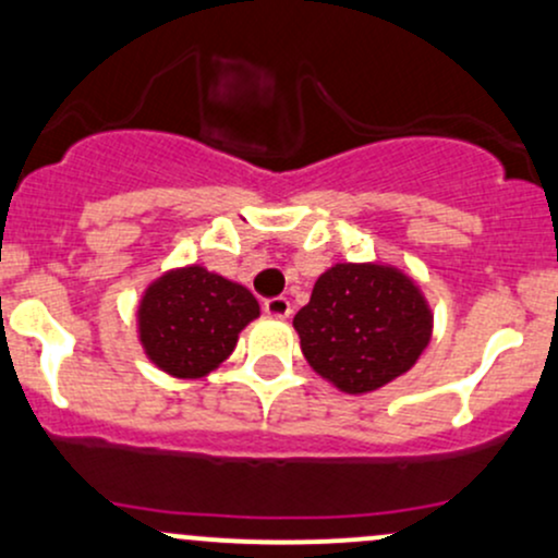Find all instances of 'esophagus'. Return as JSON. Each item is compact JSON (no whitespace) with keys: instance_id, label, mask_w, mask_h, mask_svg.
Here are the masks:
<instances>
[{"instance_id":"esophagus-1","label":"esophagus","mask_w":558,"mask_h":558,"mask_svg":"<svg viewBox=\"0 0 558 558\" xmlns=\"http://www.w3.org/2000/svg\"><path fill=\"white\" fill-rule=\"evenodd\" d=\"M263 311H266L268 316H274V319H287V316L292 314V303L287 301V298H268V301L263 303Z\"/></svg>"}]
</instances>
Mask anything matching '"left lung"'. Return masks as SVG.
<instances>
[{"label":"left lung","instance_id":"obj_1","mask_svg":"<svg viewBox=\"0 0 558 558\" xmlns=\"http://www.w3.org/2000/svg\"><path fill=\"white\" fill-rule=\"evenodd\" d=\"M292 327L322 380L364 397L415 367L434 335V311L404 268L335 263L316 279Z\"/></svg>","mask_w":558,"mask_h":558}]
</instances>
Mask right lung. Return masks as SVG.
<instances>
[{"label": "right lung", "instance_id": "1", "mask_svg": "<svg viewBox=\"0 0 558 558\" xmlns=\"http://www.w3.org/2000/svg\"><path fill=\"white\" fill-rule=\"evenodd\" d=\"M260 316L255 295L199 263L170 268L137 301V343L154 367L199 380L236 349L239 332Z\"/></svg>", "mask_w": 558, "mask_h": 558}]
</instances>
